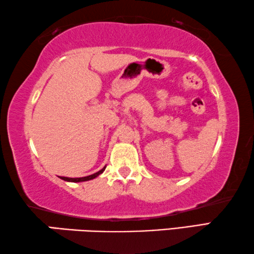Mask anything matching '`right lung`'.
<instances>
[{
    "label": "right lung",
    "instance_id": "obj_1",
    "mask_svg": "<svg viewBox=\"0 0 254 254\" xmlns=\"http://www.w3.org/2000/svg\"><path fill=\"white\" fill-rule=\"evenodd\" d=\"M105 168H106V166L104 167V168H102V170L100 171H98L97 173H95V174H91V175H89V176H84V178H75V179H72V178H64V176H60V179H62V180H64V181H67V182H84V181H89V180H92V179H95V178H97L98 175H100L102 174V173L105 171Z\"/></svg>",
    "mask_w": 254,
    "mask_h": 254
}]
</instances>
